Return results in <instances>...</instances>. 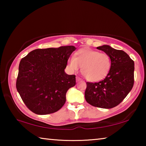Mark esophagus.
Instances as JSON below:
<instances>
[{
  "label": "esophagus",
  "instance_id": "34e87169",
  "mask_svg": "<svg viewBox=\"0 0 146 146\" xmlns=\"http://www.w3.org/2000/svg\"><path fill=\"white\" fill-rule=\"evenodd\" d=\"M76 82H79V81H80L81 80H82V78H80V77H78V76H76Z\"/></svg>",
  "mask_w": 146,
  "mask_h": 146
}]
</instances>
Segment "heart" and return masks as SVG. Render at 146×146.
I'll use <instances>...</instances> for the list:
<instances>
[{"instance_id":"b5f03b06","label":"heart","mask_w":146,"mask_h":146,"mask_svg":"<svg viewBox=\"0 0 146 146\" xmlns=\"http://www.w3.org/2000/svg\"><path fill=\"white\" fill-rule=\"evenodd\" d=\"M111 62L108 54L90 49H81L69 58L68 67L75 71L81 67V72L88 80L98 82L108 75Z\"/></svg>"}]
</instances>
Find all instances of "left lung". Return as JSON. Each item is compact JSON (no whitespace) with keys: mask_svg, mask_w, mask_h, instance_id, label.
I'll list each match as a JSON object with an SVG mask.
<instances>
[{"mask_svg":"<svg viewBox=\"0 0 146 146\" xmlns=\"http://www.w3.org/2000/svg\"><path fill=\"white\" fill-rule=\"evenodd\" d=\"M110 56L111 69L104 80L86 82L85 98L95 107L111 109L118 106L126 97L134 84V61L122 50L108 45L97 48Z\"/></svg>","mask_w":146,"mask_h":146,"instance_id":"1","label":"left lung"}]
</instances>
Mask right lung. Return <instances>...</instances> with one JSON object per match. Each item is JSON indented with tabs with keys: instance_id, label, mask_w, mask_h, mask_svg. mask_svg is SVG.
I'll return each mask as SVG.
<instances>
[{
	"instance_id": "right-lung-1",
	"label": "right lung",
	"mask_w": 146,
	"mask_h": 146,
	"mask_svg": "<svg viewBox=\"0 0 146 146\" xmlns=\"http://www.w3.org/2000/svg\"><path fill=\"white\" fill-rule=\"evenodd\" d=\"M73 46L36 49L22 58L16 88L24 103L37 115L57 111L66 102L68 90L76 84L75 75L64 70Z\"/></svg>"
}]
</instances>
